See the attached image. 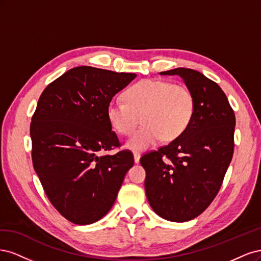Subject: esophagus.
Instances as JSON below:
<instances>
[{"label": "esophagus", "mask_w": 261, "mask_h": 261, "mask_svg": "<svg viewBox=\"0 0 261 261\" xmlns=\"http://www.w3.org/2000/svg\"><path fill=\"white\" fill-rule=\"evenodd\" d=\"M140 156H141V154L139 153V152H134V161H135V163H138L139 162V160H140Z\"/></svg>", "instance_id": "34e87169"}]
</instances>
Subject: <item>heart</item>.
Returning a JSON list of instances; mask_svg holds the SVG:
<instances>
[{"mask_svg":"<svg viewBox=\"0 0 261 261\" xmlns=\"http://www.w3.org/2000/svg\"><path fill=\"white\" fill-rule=\"evenodd\" d=\"M125 102L113 99L107 107L110 125L121 135H129L140 120L143 126L133 134L126 146L146 150L161 138H178L191 124L195 97L183 85L162 80H143L125 92Z\"/></svg>","mask_w":261,"mask_h":261,"instance_id":"obj_1","label":"heart"}]
</instances>
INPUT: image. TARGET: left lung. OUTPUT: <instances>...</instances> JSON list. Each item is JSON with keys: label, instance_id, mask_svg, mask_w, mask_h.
<instances>
[{"label": "left lung", "instance_id": "8db88e82", "mask_svg": "<svg viewBox=\"0 0 261 261\" xmlns=\"http://www.w3.org/2000/svg\"><path fill=\"white\" fill-rule=\"evenodd\" d=\"M160 74L183 78L195 97V112L178 138L144 154L140 163L153 211L185 222L206 210L219 193L233 156L235 115L223 90L203 74L184 67Z\"/></svg>", "mask_w": 261, "mask_h": 261}]
</instances>
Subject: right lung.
<instances>
[{
  "label": "right lung",
  "instance_id": "add662e5",
  "mask_svg": "<svg viewBox=\"0 0 261 261\" xmlns=\"http://www.w3.org/2000/svg\"><path fill=\"white\" fill-rule=\"evenodd\" d=\"M136 76L78 66L46 86L39 98L30 124L34 169L53 207L75 224L107 215L134 165L129 150L99 153L120 146L107 107Z\"/></svg>",
  "mask_w": 261,
  "mask_h": 261
}]
</instances>
